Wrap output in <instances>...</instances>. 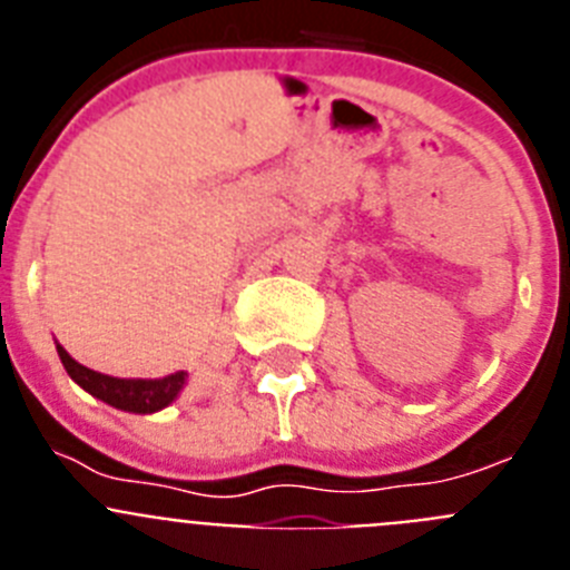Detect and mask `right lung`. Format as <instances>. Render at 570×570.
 <instances>
[{"label": "right lung", "mask_w": 570, "mask_h": 570, "mask_svg": "<svg viewBox=\"0 0 570 570\" xmlns=\"http://www.w3.org/2000/svg\"><path fill=\"white\" fill-rule=\"evenodd\" d=\"M57 351L70 380L79 382L97 400L122 407V411H134V414H154L159 407L170 405L185 387V380H188L185 371H176V374L163 376V380H119V376L99 374V371L79 365L62 345H57Z\"/></svg>", "instance_id": "right-lung-1"}]
</instances>
